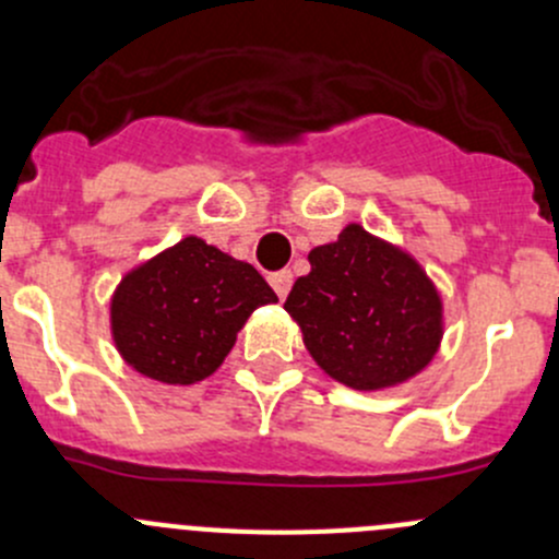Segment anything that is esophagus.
<instances>
[{"label": "esophagus", "instance_id": "obj_1", "mask_svg": "<svg viewBox=\"0 0 559 559\" xmlns=\"http://www.w3.org/2000/svg\"><path fill=\"white\" fill-rule=\"evenodd\" d=\"M270 286H273L275 295L284 300V297L289 295V289H292V273H289V270H281V273L270 275Z\"/></svg>", "mask_w": 559, "mask_h": 559}]
</instances>
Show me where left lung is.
Listing matches in <instances>:
<instances>
[{"instance_id":"left-lung-1","label":"left lung","mask_w":559,"mask_h":559,"mask_svg":"<svg viewBox=\"0 0 559 559\" xmlns=\"http://www.w3.org/2000/svg\"><path fill=\"white\" fill-rule=\"evenodd\" d=\"M284 308L330 379L381 392L419 376L443 341V300L405 248L348 224L308 253Z\"/></svg>"}]
</instances>
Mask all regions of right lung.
Returning a JSON list of instances; mask_svg holds the SVG:
<instances>
[{
    "mask_svg": "<svg viewBox=\"0 0 559 559\" xmlns=\"http://www.w3.org/2000/svg\"><path fill=\"white\" fill-rule=\"evenodd\" d=\"M267 281L197 235L134 264L110 297V335L123 362L159 384L189 386L222 368Z\"/></svg>",
    "mask_w": 559,
    "mask_h": 559,
    "instance_id": "1",
    "label": "right lung"
}]
</instances>
